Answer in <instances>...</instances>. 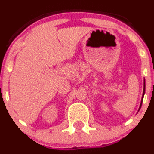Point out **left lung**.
Here are the masks:
<instances>
[{
  "mask_svg": "<svg viewBox=\"0 0 154 154\" xmlns=\"http://www.w3.org/2000/svg\"><path fill=\"white\" fill-rule=\"evenodd\" d=\"M145 80H144V88H143V97H142L141 103H140V109H139V110L140 109V108H141V106H142V103H143V97H144V95H145Z\"/></svg>",
  "mask_w": 154,
  "mask_h": 154,
  "instance_id": "1",
  "label": "left lung"
}]
</instances>
